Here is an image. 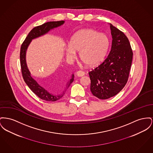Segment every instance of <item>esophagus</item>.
Returning <instances> with one entry per match:
<instances>
[{
    "instance_id": "1",
    "label": "esophagus",
    "mask_w": 153,
    "mask_h": 153,
    "mask_svg": "<svg viewBox=\"0 0 153 153\" xmlns=\"http://www.w3.org/2000/svg\"><path fill=\"white\" fill-rule=\"evenodd\" d=\"M84 74H85V73L83 72V71H77V72H76V75H77L78 77H82V76H83Z\"/></svg>"
}]
</instances>
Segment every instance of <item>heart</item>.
<instances>
[{
  "instance_id": "obj_1",
  "label": "heart",
  "mask_w": 153,
  "mask_h": 153,
  "mask_svg": "<svg viewBox=\"0 0 153 153\" xmlns=\"http://www.w3.org/2000/svg\"><path fill=\"white\" fill-rule=\"evenodd\" d=\"M110 45L106 35L87 28L76 32L70 40V45L66 48V55L73 59L76 52L79 53L81 62L89 68L98 66L105 60Z\"/></svg>"
}]
</instances>
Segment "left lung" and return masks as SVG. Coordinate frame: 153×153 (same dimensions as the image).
Returning <instances> with one entry per match:
<instances>
[{
    "mask_svg": "<svg viewBox=\"0 0 153 153\" xmlns=\"http://www.w3.org/2000/svg\"><path fill=\"white\" fill-rule=\"evenodd\" d=\"M111 47L106 59L89 72L90 90L95 97L106 99L117 95L126 85L132 61L133 53L128 39L110 24Z\"/></svg>",
    "mask_w": 153,
    "mask_h": 153,
    "instance_id": "1",
    "label": "left lung"
}]
</instances>
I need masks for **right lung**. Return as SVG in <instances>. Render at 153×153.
Wrapping results in <instances>:
<instances>
[{"label": "right lung", "instance_id": "1", "mask_svg": "<svg viewBox=\"0 0 153 153\" xmlns=\"http://www.w3.org/2000/svg\"><path fill=\"white\" fill-rule=\"evenodd\" d=\"M64 23V21H50L33 28L27 35L25 40H24L21 47L20 63L23 79L27 85L29 87V88L33 92H34L40 99L45 100L46 101L54 102L61 98L65 94L66 90L63 91L61 94L59 95H54L50 93L43 87L37 83V82L31 76L30 72L29 71V69L27 68V64L26 62L27 51L28 46L30 45V42L33 39H35L45 35L50 30L62 25ZM73 80L74 74H73L71 79L69 81H68L66 84V89L68 88V87L70 86L71 84L72 83Z\"/></svg>", "mask_w": 153, "mask_h": 153}]
</instances>
